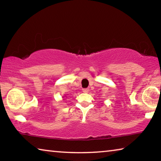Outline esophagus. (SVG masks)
<instances>
[{
    "label": "esophagus",
    "mask_w": 161,
    "mask_h": 161,
    "mask_svg": "<svg viewBox=\"0 0 161 161\" xmlns=\"http://www.w3.org/2000/svg\"><path fill=\"white\" fill-rule=\"evenodd\" d=\"M82 91H83V92H84V93H87V92H89V89H87V88L83 89H82Z\"/></svg>",
    "instance_id": "esophagus-1"
}]
</instances>
